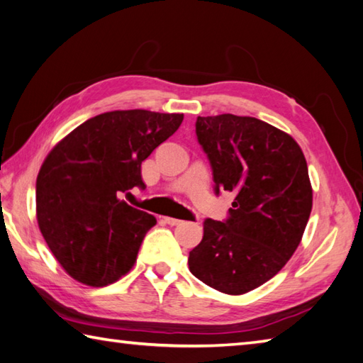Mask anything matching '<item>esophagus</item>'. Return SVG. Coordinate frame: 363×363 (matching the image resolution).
I'll use <instances>...</instances> for the list:
<instances>
[{"label":"esophagus","mask_w":363,"mask_h":363,"mask_svg":"<svg viewBox=\"0 0 363 363\" xmlns=\"http://www.w3.org/2000/svg\"><path fill=\"white\" fill-rule=\"evenodd\" d=\"M165 222L168 223V225H172V226H174V225H179L182 220H179V218H174V217H165Z\"/></svg>","instance_id":"1"}]
</instances>
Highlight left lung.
<instances>
[{
    "label": "left lung",
    "instance_id": "1",
    "mask_svg": "<svg viewBox=\"0 0 363 363\" xmlns=\"http://www.w3.org/2000/svg\"><path fill=\"white\" fill-rule=\"evenodd\" d=\"M196 137L216 194L236 198L228 220H204L189 269L220 293L245 294L279 274L301 244L313 206L307 160L291 135L252 116H198Z\"/></svg>",
    "mask_w": 363,
    "mask_h": 363
}]
</instances>
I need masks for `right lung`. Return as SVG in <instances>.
<instances>
[{"label":"right lung","mask_w":363,"mask_h":363,"mask_svg":"<svg viewBox=\"0 0 363 363\" xmlns=\"http://www.w3.org/2000/svg\"><path fill=\"white\" fill-rule=\"evenodd\" d=\"M182 119L181 113L106 111L48 152L35 181V217L53 257L74 280L99 288L130 271L157 220L119 196L145 187L141 162Z\"/></svg>","instance_id":"right-lung-1"}]
</instances>
